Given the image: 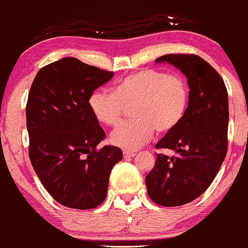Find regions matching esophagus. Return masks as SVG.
<instances>
[{
    "label": "esophagus",
    "mask_w": 248,
    "mask_h": 248,
    "mask_svg": "<svg viewBox=\"0 0 248 248\" xmlns=\"http://www.w3.org/2000/svg\"><path fill=\"white\" fill-rule=\"evenodd\" d=\"M123 154H124V157H133V156H136L137 153L133 151H125V152H123Z\"/></svg>",
    "instance_id": "34e87169"
}]
</instances>
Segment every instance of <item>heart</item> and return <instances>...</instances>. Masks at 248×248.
I'll return each instance as SVG.
<instances>
[{
	"mask_svg": "<svg viewBox=\"0 0 248 248\" xmlns=\"http://www.w3.org/2000/svg\"><path fill=\"white\" fill-rule=\"evenodd\" d=\"M188 100V85L182 76L143 69L117 82L115 93L97 88L88 103L95 118L107 126L117 124L125 107L134 105L131 115L134 118L110 133L112 145L131 151L147 142L155 129L160 133L176 129L185 117Z\"/></svg>",
	"mask_w": 248,
	"mask_h": 248,
	"instance_id": "obj_1",
	"label": "heart"
}]
</instances>
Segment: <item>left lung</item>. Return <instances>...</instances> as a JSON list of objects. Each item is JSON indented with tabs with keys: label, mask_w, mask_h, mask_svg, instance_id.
<instances>
[{
	"label": "left lung",
	"mask_w": 248,
	"mask_h": 248,
	"mask_svg": "<svg viewBox=\"0 0 248 248\" xmlns=\"http://www.w3.org/2000/svg\"><path fill=\"white\" fill-rule=\"evenodd\" d=\"M168 62L187 78L188 107L184 119L156 143L176 152L157 154L146 177L148 197L164 207L188 203L200 197L217 175L228 151V91L218 72L194 54H169Z\"/></svg>",
	"instance_id": "left-lung-1"
}]
</instances>
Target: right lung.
Here are the masks:
<instances>
[{"mask_svg": "<svg viewBox=\"0 0 248 248\" xmlns=\"http://www.w3.org/2000/svg\"><path fill=\"white\" fill-rule=\"evenodd\" d=\"M114 76L75 57L40 69L26 105L29 155L48 193L69 208L92 209L107 197L112 167L123 158L116 146H96L106 133L90 96Z\"/></svg>", "mask_w": 248, "mask_h": 248, "instance_id": "right-lung-1", "label": "right lung"}]
</instances>
